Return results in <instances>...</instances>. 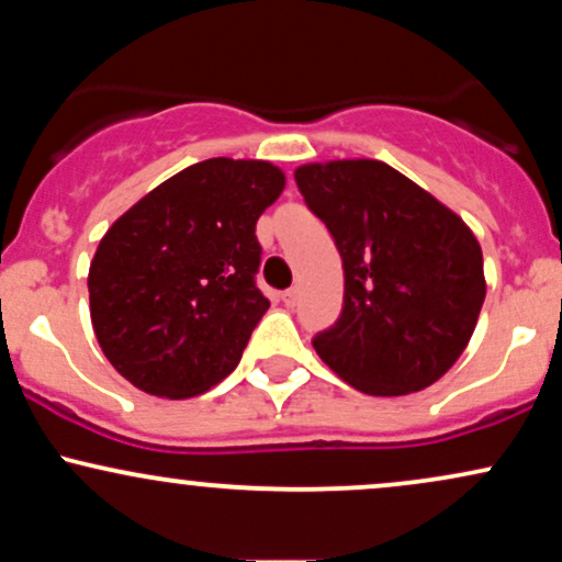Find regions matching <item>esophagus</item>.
Masks as SVG:
<instances>
[{"label": "esophagus", "instance_id": "obj_1", "mask_svg": "<svg viewBox=\"0 0 562 562\" xmlns=\"http://www.w3.org/2000/svg\"><path fill=\"white\" fill-rule=\"evenodd\" d=\"M299 295H301L299 288H290L282 293V301H285V306H295V303H299Z\"/></svg>", "mask_w": 562, "mask_h": 562}]
</instances>
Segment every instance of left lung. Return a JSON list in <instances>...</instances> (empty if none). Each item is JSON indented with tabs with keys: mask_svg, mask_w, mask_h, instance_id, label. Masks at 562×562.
Listing matches in <instances>:
<instances>
[{
	"mask_svg": "<svg viewBox=\"0 0 562 562\" xmlns=\"http://www.w3.org/2000/svg\"><path fill=\"white\" fill-rule=\"evenodd\" d=\"M295 184L344 261V312L312 340L322 362L370 396L434 385L465 351L486 299L473 232L383 160L306 164Z\"/></svg>",
	"mask_w": 562,
	"mask_h": 562,
	"instance_id": "8db88e82",
	"label": "left lung"
}]
</instances>
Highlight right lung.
<instances>
[{
	"label": "right lung",
	"mask_w": 562,
	"mask_h": 562,
	"mask_svg": "<svg viewBox=\"0 0 562 562\" xmlns=\"http://www.w3.org/2000/svg\"><path fill=\"white\" fill-rule=\"evenodd\" d=\"M282 190L269 160L209 158L115 218L89 267V314L128 383L190 398L235 370L269 308L256 222Z\"/></svg>",
	"instance_id": "right-lung-1"
}]
</instances>
